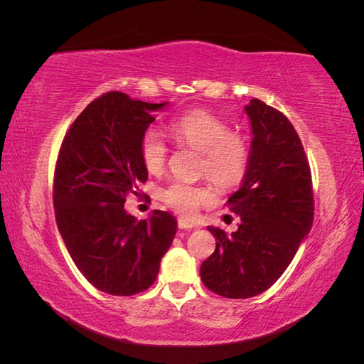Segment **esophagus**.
Returning a JSON list of instances; mask_svg holds the SVG:
<instances>
[{
    "instance_id": "obj_1",
    "label": "esophagus",
    "mask_w": 364,
    "mask_h": 364,
    "mask_svg": "<svg viewBox=\"0 0 364 364\" xmlns=\"http://www.w3.org/2000/svg\"><path fill=\"white\" fill-rule=\"evenodd\" d=\"M178 226H179V229H194V228H197L196 223L190 222V220H185V218H179Z\"/></svg>"
}]
</instances>
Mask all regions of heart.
<instances>
[{"label":"heart","instance_id":"obj_1","mask_svg":"<svg viewBox=\"0 0 364 364\" xmlns=\"http://www.w3.org/2000/svg\"><path fill=\"white\" fill-rule=\"evenodd\" d=\"M168 132L179 146L200 151V171L218 185L230 186L243 178L249 162L247 139L229 130L222 117L196 109L173 119ZM139 151L150 174H159L167 165L168 147L156 130L149 129L142 134ZM162 200L176 213L191 217L202 205L214 203L215 193L208 185L173 181L162 191Z\"/></svg>","mask_w":364,"mask_h":364}]
</instances>
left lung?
<instances>
[{
  "instance_id": "left-lung-1",
  "label": "left lung",
  "mask_w": 364,
  "mask_h": 364,
  "mask_svg": "<svg viewBox=\"0 0 364 364\" xmlns=\"http://www.w3.org/2000/svg\"><path fill=\"white\" fill-rule=\"evenodd\" d=\"M245 112L252 132L249 162L226 202L240 225L230 235L208 226L215 250L200 266L202 282L229 299L270 289L310 234L314 215L310 165L289 118L258 98Z\"/></svg>"
}]
</instances>
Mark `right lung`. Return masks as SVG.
<instances>
[{"mask_svg":"<svg viewBox=\"0 0 364 364\" xmlns=\"http://www.w3.org/2000/svg\"><path fill=\"white\" fill-rule=\"evenodd\" d=\"M168 103L107 92L87 105L65 135L54 171V209L73 261L95 289L132 296L155 282L178 220L155 211L138 220L126 194L147 181L141 136Z\"/></svg>","mask_w":364,"mask_h":364,"instance_id":"obj_1","label":"right lung"}]
</instances>
